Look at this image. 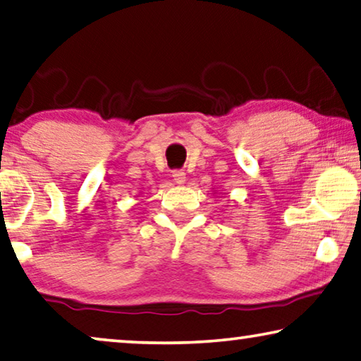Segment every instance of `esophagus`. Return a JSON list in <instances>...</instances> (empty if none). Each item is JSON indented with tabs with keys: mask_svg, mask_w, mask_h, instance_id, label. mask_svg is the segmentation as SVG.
Masks as SVG:
<instances>
[{
	"mask_svg": "<svg viewBox=\"0 0 361 361\" xmlns=\"http://www.w3.org/2000/svg\"><path fill=\"white\" fill-rule=\"evenodd\" d=\"M171 176H173V180H175L176 185H185L186 173L183 170H175L173 173H171Z\"/></svg>",
	"mask_w": 361,
	"mask_h": 361,
	"instance_id": "esophagus-1",
	"label": "esophagus"
}]
</instances>
